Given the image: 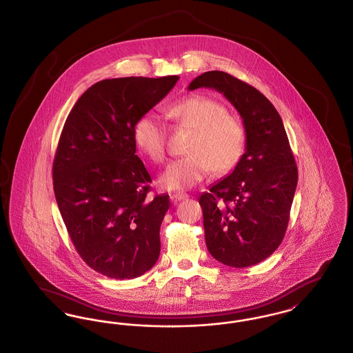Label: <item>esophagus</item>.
<instances>
[{"mask_svg": "<svg viewBox=\"0 0 353 353\" xmlns=\"http://www.w3.org/2000/svg\"><path fill=\"white\" fill-rule=\"evenodd\" d=\"M170 199H172L173 202L184 201V200L189 199V194L188 193H183V192H177V193H173L170 196Z\"/></svg>", "mask_w": 353, "mask_h": 353, "instance_id": "1", "label": "esophagus"}]
</instances>
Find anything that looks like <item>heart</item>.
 Wrapping results in <instances>:
<instances>
[{
    "label": "heart",
    "mask_w": 353,
    "mask_h": 353,
    "mask_svg": "<svg viewBox=\"0 0 353 353\" xmlns=\"http://www.w3.org/2000/svg\"><path fill=\"white\" fill-rule=\"evenodd\" d=\"M169 118L192 130L183 157L169 163L160 185L169 190L189 189L213 170L225 174L235 168L246 147V128L241 119L210 97L192 95L168 107ZM137 148L153 163H161L167 151V132L152 114L137 119L134 127Z\"/></svg>",
    "instance_id": "1"
}]
</instances>
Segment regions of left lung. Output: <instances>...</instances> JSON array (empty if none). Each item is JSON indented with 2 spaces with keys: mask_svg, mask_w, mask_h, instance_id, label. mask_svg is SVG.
<instances>
[{
  "mask_svg": "<svg viewBox=\"0 0 353 353\" xmlns=\"http://www.w3.org/2000/svg\"><path fill=\"white\" fill-rule=\"evenodd\" d=\"M214 88L239 112L246 147L234 170L200 197L208 250L230 268L256 265L285 234L298 168L281 115L250 84L223 71H208L189 90Z\"/></svg>",
  "mask_w": 353,
  "mask_h": 353,
  "instance_id": "left-lung-1",
  "label": "left lung"
}]
</instances>
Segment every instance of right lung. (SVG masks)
Returning a JSON list of instances; mask_svg holds the SVG:
<instances>
[{"label": "right lung", "mask_w": 353, "mask_h": 353, "mask_svg": "<svg viewBox=\"0 0 353 353\" xmlns=\"http://www.w3.org/2000/svg\"><path fill=\"white\" fill-rule=\"evenodd\" d=\"M180 77H128L91 85L68 114L52 164L55 200L78 254L91 269L132 279L160 255L168 194L152 196L134 127Z\"/></svg>", "instance_id": "add662e5"}]
</instances>
